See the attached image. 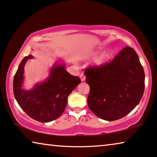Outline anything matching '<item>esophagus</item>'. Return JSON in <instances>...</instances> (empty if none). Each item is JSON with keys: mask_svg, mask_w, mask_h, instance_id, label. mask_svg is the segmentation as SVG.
<instances>
[{"mask_svg": "<svg viewBox=\"0 0 157 157\" xmlns=\"http://www.w3.org/2000/svg\"><path fill=\"white\" fill-rule=\"evenodd\" d=\"M85 78H85V76H84L83 74H82L81 75H80V79H81V80L83 82V81L85 80Z\"/></svg>", "mask_w": 157, "mask_h": 157, "instance_id": "esophagus-1", "label": "esophagus"}]
</instances>
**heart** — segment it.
<instances>
[{"mask_svg":"<svg viewBox=\"0 0 157 157\" xmlns=\"http://www.w3.org/2000/svg\"><path fill=\"white\" fill-rule=\"evenodd\" d=\"M99 50H97L94 52L93 53V55L95 56L98 53ZM113 52L110 50H108L105 52H103V54H101L100 56H99L98 58L96 59V63L97 65H103V64H105L107 62L110 61L112 59V57H113Z\"/></svg>","mask_w":157,"mask_h":157,"instance_id":"heart-1","label":"heart"}]
</instances>
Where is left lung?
I'll list each match as a JSON object with an SVG mask.
<instances>
[{"label": "left lung", "instance_id": "obj_1", "mask_svg": "<svg viewBox=\"0 0 157 157\" xmlns=\"http://www.w3.org/2000/svg\"><path fill=\"white\" fill-rule=\"evenodd\" d=\"M86 82L91 111L99 118L114 121L124 117L139 103L145 89V73L138 54L126 47L113 61L88 68Z\"/></svg>", "mask_w": 157, "mask_h": 157}]
</instances>
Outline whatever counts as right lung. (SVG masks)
<instances>
[{
	"label": "right lung",
	"instance_id": "add662e5",
	"mask_svg": "<svg viewBox=\"0 0 157 157\" xmlns=\"http://www.w3.org/2000/svg\"><path fill=\"white\" fill-rule=\"evenodd\" d=\"M32 55L22 59L13 79V92L22 110L35 120L49 122L59 118L65 110L68 97L81 79L66 71L63 64L55 63L49 75L43 82L37 84L31 90L22 88L24 68Z\"/></svg>",
	"mask_w": 157,
	"mask_h": 157
}]
</instances>
